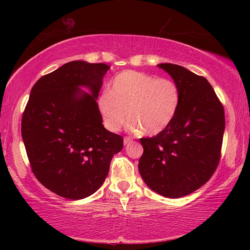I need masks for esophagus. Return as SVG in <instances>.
<instances>
[{"instance_id":"obj_1","label":"esophagus","mask_w":250,"mask_h":250,"mask_svg":"<svg viewBox=\"0 0 250 250\" xmlns=\"http://www.w3.org/2000/svg\"><path fill=\"white\" fill-rule=\"evenodd\" d=\"M130 142H132V139H131L130 137H125V139H124V145L126 146V145H129Z\"/></svg>"}]
</instances>
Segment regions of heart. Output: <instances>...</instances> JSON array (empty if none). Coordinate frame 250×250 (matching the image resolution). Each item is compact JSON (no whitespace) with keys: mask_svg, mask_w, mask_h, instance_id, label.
Instances as JSON below:
<instances>
[{"mask_svg":"<svg viewBox=\"0 0 250 250\" xmlns=\"http://www.w3.org/2000/svg\"><path fill=\"white\" fill-rule=\"evenodd\" d=\"M179 86L167 78H156L141 71L125 70L117 75L109 91L99 98L104 125L118 131L131 122V131L158 134L170 125L180 107Z\"/></svg>","mask_w":250,"mask_h":250,"instance_id":"b5f03b06","label":"heart"}]
</instances>
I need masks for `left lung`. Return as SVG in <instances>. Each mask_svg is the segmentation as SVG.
Segmentation results:
<instances>
[{"label":"left lung","instance_id":"obj_1","mask_svg":"<svg viewBox=\"0 0 250 250\" xmlns=\"http://www.w3.org/2000/svg\"><path fill=\"white\" fill-rule=\"evenodd\" d=\"M158 67L179 86L180 107L167 129L140 139L143 154L139 172L152 191L179 198L200 188L216 170L225 115L206 78L168 62Z\"/></svg>","mask_w":250,"mask_h":250}]
</instances>
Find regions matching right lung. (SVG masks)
<instances>
[{"label": "right lung", "mask_w": 250, "mask_h": 250, "mask_svg": "<svg viewBox=\"0 0 250 250\" xmlns=\"http://www.w3.org/2000/svg\"><path fill=\"white\" fill-rule=\"evenodd\" d=\"M109 68L69 62L31 90L22 118L25 149L36 179L62 197L83 200L98 191L124 146L122 137L104 126L97 104Z\"/></svg>", "instance_id": "right-lung-1"}]
</instances>
